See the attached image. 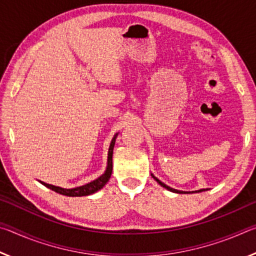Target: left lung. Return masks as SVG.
<instances>
[{
  "mask_svg": "<svg viewBox=\"0 0 256 256\" xmlns=\"http://www.w3.org/2000/svg\"><path fill=\"white\" fill-rule=\"evenodd\" d=\"M151 176L154 177V180L157 182L159 185H162V188H164L168 190H170V192H174V193H180V194H183V193H198V192H202V190H206L203 188V190H192V192H184V190H175V188H170V186L166 185V184H164L162 180H159L157 177H154L152 174H151Z\"/></svg>",
  "mask_w": 256,
  "mask_h": 256,
  "instance_id": "1",
  "label": "left lung"
}]
</instances>
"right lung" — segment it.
I'll use <instances>...</instances> for the list:
<instances>
[{
    "label": "right lung",
    "instance_id": "1",
    "mask_svg": "<svg viewBox=\"0 0 256 256\" xmlns=\"http://www.w3.org/2000/svg\"><path fill=\"white\" fill-rule=\"evenodd\" d=\"M116 138H118V133L115 134L114 138H112L110 149H108V157H107V167L105 172L102 176H99L97 180H94L92 182H90L88 184H84L82 186H78V188H60V186H55V185H50L44 183V182H40V184H42L46 188H48L50 190H54V192L62 194V196H90V194L96 193L97 190H102L104 186L106 185V183L110 180V176H112V149H114L115 146V141Z\"/></svg>",
    "mask_w": 256,
    "mask_h": 256
}]
</instances>
